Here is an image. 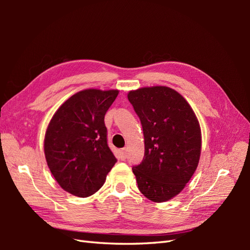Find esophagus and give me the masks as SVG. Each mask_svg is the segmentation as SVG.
Returning <instances> with one entry per match:
<instances>
[{
  "mask_svg": "<svg viewBox=\"0 0 250 250\" xmlns=\"http://www.w3.org/2000/svg\"><path fill=\"white\" fill-rule=\"evenodd\" d=\"M118 156H119V159L120 160H125L126 159V150L125 149H120L119 151H118Z\"/></svg>",
  "mask_w": 250,
  "mask_h": 250,
  "instance_id": "obj_1",
  "label": "esophagus"
}]
</instances>
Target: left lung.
<instances>
[{
  "instance_id": "1",
  "label": "left lung",
  "mask_w": 250,
  "mask_h": 250,
  "mask_svg": "<svg viewBox=\"0 0 250 250\" xmlns=\"http://www.w3.org/2000/svg\"><path fill=\"white\" fill-rule=\"evenodd\" d=\"M143 126L145 153L132 167L141 192L152 202H166L182 191L198 167L201 129L183 95L164 87L128 93Z\"/></svg>"
}]
</instances>
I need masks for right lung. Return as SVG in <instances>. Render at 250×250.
<instances>
[{"label":"right lung","instance_id":"1","mask_svg":"<svg viewBox=\"0 0 250 250\" xmlns=\"http://www.w3.org/2000/svg\"><path fill=\"white\" fill-rule=\"evenodd\" d=\"M118 93L83 90L52 116L44 140L45 157L57 183L68 193L79 198L92 195L117 162L107 144L104 117Z\"/></svg>","mask_w":250,"mask_h":250}]
</instances>
